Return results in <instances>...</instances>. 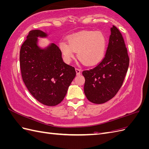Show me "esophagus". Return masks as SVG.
<instances>
[{"label": "esophagus", "mask_w": 149, "mask_h": 149, "mask_svg": "<svg viewBox=\"0 0 149 149\" xmlns=\"http://www.w3.org/2000/svg\"><path fill=\"white\" fill-rule=\"evenodd\" d=\"M76 72V74L77 75H79L81 74V70L78 69V68H76L75 69Z\"/></svg>", "instance_id": "esophagus-1"}]
</instances>
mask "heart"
<instances>
[{"instance_id":"b5f03b06","label":"heart","mask_w":149,"mask_h":149,"mask_svg":"<svg viewBox=\"0 0 149 149\" xmlns=\"http://www.w3.org/2000/svg\"><path fill=\"white\" fill-rule=\"evenodd\" d=\"M59 48L66 62L70 63L76 52L78 59L86 65H93L101 60L106 47L105 36L101 31H85L71 35L59 42Z\"/></svg>"}]
</instances>
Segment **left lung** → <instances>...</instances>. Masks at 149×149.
<instances>
[{
    "instance_id": "left-lung-1",
    "label": "left lung",
    "mask_w": 149,
    "mask_h": 149,
    "mask_svg": "<svg viewBox=\"0 0 149 149\" xmlns=\"http://www.w3.org/2000/svg\"><path fill=\"white\" fill-rule=\"evenodd\" d=\"M129 65L123 36L112 25L104 58L93 68L82 73L85 78L84 92L88 100L94 104H102L113 97L123 85Z\"/></svg>"
}]
</instances>
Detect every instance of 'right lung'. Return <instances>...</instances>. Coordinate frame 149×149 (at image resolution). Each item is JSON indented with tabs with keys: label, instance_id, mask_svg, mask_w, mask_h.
Wrapping results in <instances>:
<instances>
[{
	"label": "right lung",
	"instance_id": "add662e5",
	"mask_svg": "<svg viewBox=\"0 0 149 149\" xmlns=\"http://www.w3.org/2000/svg\"><path fill=\"white\" fill-rule=\"evenodd\" d=\"M48 37L42 30H31L20 49V65L22 79L31 95L44 105L54 106L63 100L76 71L63 61L55 44L39 45L38 38Z\"/></svg>",
	"mask_w": 149,
	"mask_h": 149
}]
</instances>
